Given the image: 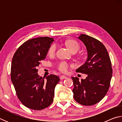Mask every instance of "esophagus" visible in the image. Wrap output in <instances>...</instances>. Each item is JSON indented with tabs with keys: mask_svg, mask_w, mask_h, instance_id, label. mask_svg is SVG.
Segmentation results:
<instances>
[{
	"mask_svg": "<svg viewBox=\"0 0 122 122\" xmlns=\"http://www.w3.org/2000/svg\"><path fill=\"white\" fill-rule=\"evenodd\" d=\"M60 80H63V79H65V78H67V77L65 75H61L60 76Z\"/></svg>",
	"mask_w": 122,
	"mask_h": 122,
	"instance_id": "obj_1",
	"label": "esophagus"
}]
</instances>
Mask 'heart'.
<instances>
[{
    "mask_svg": "<svg viewBox=\"0 0 122 122\" xmlns=\"http://www.w3.org/2000/svg\"><path fill=\"white\" fill-rule=\"evenodd\" d=\"M67 47H68V48L69 49V50L71 51L72 53H76L80 49V45L77 41L75 40H69L68 42H67ZM56 45H51L48 49V54L49 55H54L55 52H56ZM70 65L68 63L66 62H61L58 65V68L59 69V71L61 72H63V73H65V72L67 71Z\"/></svg>",
    "mask_w": 122,
    "mask_h": 122,
    "instance_id": "b5f03b06",
    "label": "heart"
}]
</instances>
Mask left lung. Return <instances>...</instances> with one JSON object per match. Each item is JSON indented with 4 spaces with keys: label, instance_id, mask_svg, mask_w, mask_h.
I'll list each match as a JSON object with an SVG mask.
<instances>
[{
    "label": "left lung",
    "instance_id": "left-lung-1",
    "mask_svg": "<svg viewBox=\"0 0 122 122\" xmlns=\"http://www.w3.org/2000/svg\"><path fill=\"white\" fill-rule=\"evenodd\" d=\"M78 39L84 43L88 58L76 69L77 73L87 74L85 79L72 77L74 98L83 106H92L106 96L110 86L112 69L109 54L102 42L87 35L81 34Z\"/></svg>",
    "mask_w": 122,
    "mask_h": 122
}]
</instances>
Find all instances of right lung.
Here are the masks:
<instances>
[{
  "instance_id": "obj_1",
  "label": "right lung",
  "mask_w": 122,
  "mask_h": 122,
  "mask_svg": "<svg viewBox=\"0 0 122 122\" xmlns=\"http://www.w3.org/2000/svg\"><path fill=\"white\" fill-rule=\"evenodd\" d=\"M53 41V38L47 36L30 39L18 48L12 59L11 78L16 94L22 104L33 110L50 106L60 81L56 75L51 74L45 80L37 73Z\"/></svg>"
}]
</instances>
